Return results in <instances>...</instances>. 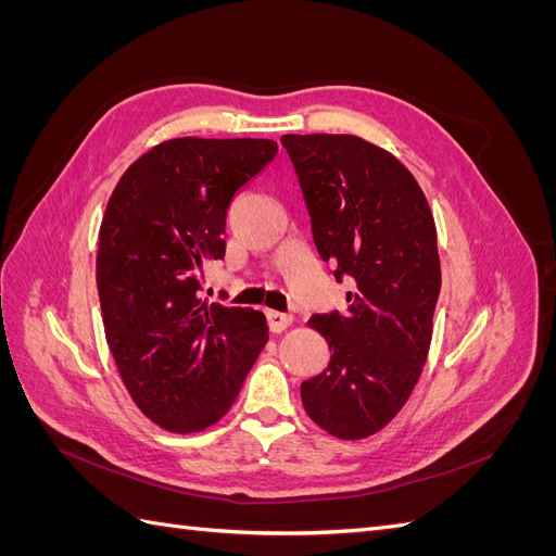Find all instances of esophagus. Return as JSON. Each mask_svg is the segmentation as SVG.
<instances>
[{
	"mask_svg": "<svg viewBox=\"0 0 556 556\" xmlns=\"http://www.w3.org/2000/svg\"><path fill=\"white\" fill-rule=\"evenodd\" d=\"M266 323H268V329H271L274 333H280L294 323V317L278 313V311H266Z\"/></svg>",
	"mask_w": 556,
	"mask_h": 556,
	"instance_id": "1",
	"label": "esophagus"
}]
</instances>
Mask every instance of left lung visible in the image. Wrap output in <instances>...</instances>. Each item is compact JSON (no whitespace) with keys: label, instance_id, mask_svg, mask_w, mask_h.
<instances>
[{"label":"left lung","instance_id":"1","mask_svg":"<svg viewBox=\"0 0 556 556\" xmlns=\"http://www.w3.org/2000/svg\"><path fill=\"white\" fill-rule=\"evenodd\" d=\"M304 192L315 248L350 278L345 313H317L331 359L301 382L315 425L343 441L380 431L408 401L429 355L441 292L435 225L413 174L350 134L280 137Z\"/></svg>","mask_w":556,"mask_h":556}]
</instances>
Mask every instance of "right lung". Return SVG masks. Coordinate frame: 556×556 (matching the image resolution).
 Listing matches in <instances>:
<instances>
[{"mask_svg": "<svg viewBox=\"0 0 556 556\" xmlns=\"http://www.w3.org/2000/svg\"><path fill=\"white\" fill-rule=\"evenodd\" d=\"M268 139H172L117 180L99 229L106 341L134 403L166 431L225 417L268 341L260 311L201 299V268L225 257L229 204L268 162Z\"/></svg>", "mask_w": 556, "mask_h": 556, "instance_id": "right-lung-1", "label": "right lung"}]
</instances>
